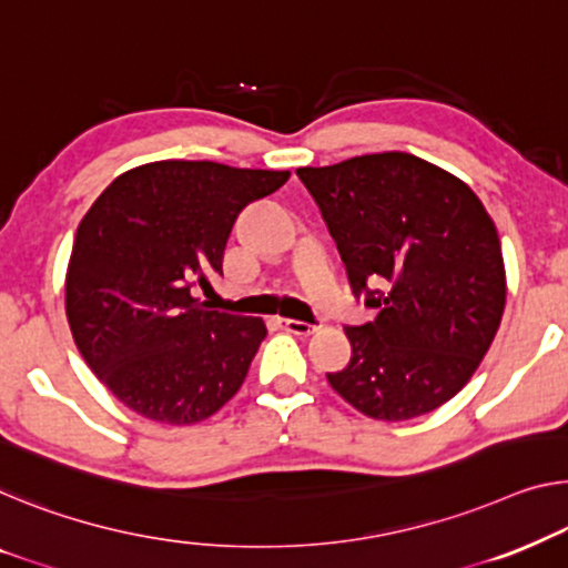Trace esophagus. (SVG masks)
Returning <instances> with one entry per match:
<instances>
[{
	"mask_svg": "<svg viewBox=\"0 0 568 568\" xmlns=\"http://www.w3.org/2000/svg\"><path fill=\"white\" fill-rule=\"evenodd\" d=\"M281 326L285 328V332H291L295 336H308V334H313V328H316V326L306 324V321H295V318H281Z\"/></svg>",
	"mask_w": 568,
	"mask_h": 568,
	"instance_id": "obj_1",
	"label": "esophagus"
}]
</instances>
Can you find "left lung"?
<instances>
[{
	"label": "left lung",
	"instance_id": "8db88e82",
	"mask_svg": "<svg viewBox=\"0 0 568 568\" xmlns=\"http://www.w3.org/2000/svg\"><path fill=\"white\" fill-rule=\"evenodd\" d=\"M298 178L375 321L346 326L349 365L328 385L377 420L426 416L462 390L500 328L495 222L459 178L408 152H375Z\"/></svg>",
	"mask_w": 568,
	"mask_h": 568
}]
</instances>
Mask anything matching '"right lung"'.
I'll return each mask as SVG.
<instances>
[{
	"label": "right lung",
	"mask_w": 568,
	"mask_h": 568,
	"mask_svg": "<svg viewBox=\"0 0 568 568\" xmlns=\"http://www.w3.org/2000/svg\"><path fill=\"white\" fill-rule=\"evenodd\" d=\"M287 171L160 160L122 173L81 219L65 273V316L91 372L150 420L191 426L230 403L265 321L206 311L193 285L222 273L247 203Z\"/></svg>",
	"instance_id": "1"
}]
</instances>
